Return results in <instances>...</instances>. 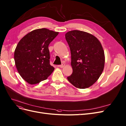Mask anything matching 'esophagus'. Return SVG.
I'll list each match as a JSON object with an SVG mask.
<instances>
[{
	"label": "esophagus",
	"mask_w": 126,
	"mask_h": 126,
	"mask_svg": "<svg viewBox=\"0 0 126 126\" xmlns=\"http://www.w3.org/2000/svg\"><path fill=\"white\" fill-rule=\"evenodd\" d=\"M65 66V64L64 63H63V64H60V65H58V67H60V68H63L64 66Z\"/></svg>",
	"instance_id": "esophagus-1"
}]
</instances>
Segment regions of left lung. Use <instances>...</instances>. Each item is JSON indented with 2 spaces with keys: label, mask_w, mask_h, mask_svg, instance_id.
I'll return each instance as SVG.
<instances>
[{
  "label": "left lung",
  "mask_w": 126,
  "mask_h": 126,
  "mask_svg": "<svg viewBox=\"0 0 126 126\" xmlns=\"http://www.w3.org/2000/svg\"><path fill=\"white\" fill-rule=\"evenodd\" d=\"M65 37L71 51L73 70L67 79L77 88H88L98 79L104 70L102 46L96 37L79 30L67 32Z\"/></svg>",
  "instance_id": "obj_1"
}]
</instances>
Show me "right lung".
Segmentation results:
<instances>
[{
	"mask_svg": "<svg viewBox=\"0 0 126 126\" xmlns=\"http://www.w3.org/2000/svg\"><path fill=\"white\" fill-rule=\"evenodd\" d=\"M58 33L45 28L36 29L18 43L14 53L15 64L21 77L29 84L46 80L54 70L50 64L48 46Z\"/></svg>",
	"mask_w": 126,
	"mask_h": 126,
	"instance_id": "add662e5",
	"label": "right lung"
}]
</instances>
